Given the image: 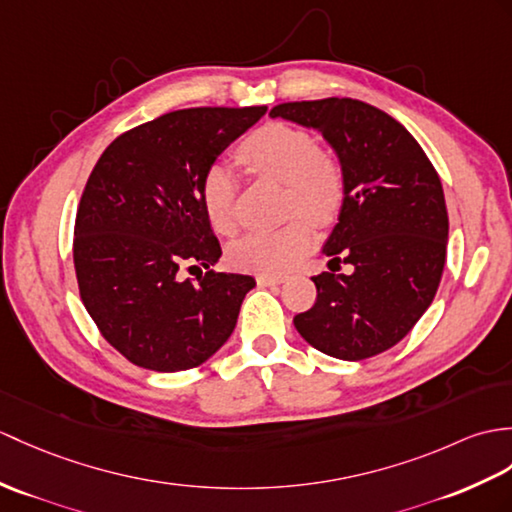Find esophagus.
I'll return each instance as SVG.
<instances>
[{
  "instance_id": "obj_1",
  "label": "esophagus",
  "mask_w": 512,
  "mask_h": 512,
  "mask_svg": "<svg viewBox=\"0 0 512 512\" xmlns=\"http://www.w3.org/2000/svg\"><path fill=\"white\" fill-rule=\"evenodd\" d=\"M283 281H285L283 275H259V277H257V283H259V285H279V283H283Z\"/></svg>"
}]
</instances>
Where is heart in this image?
Instances as JSON below:
<instances>
[{"mask_svg":"<svg viewBox=\"0 0 512 512\" xmlns=\"http://www.w3.org/2000/svg\"><path fill=\"white\" fill-rule=\"evenodd\" d=\"M240 159L255 172L285 183L288 211L307 212L314 222L325 224L334 220L342 207L344 174L340 163L318 152L316 141L305 130L285 124L261 126L244 139ZM200 200L211 227L218 233H231L235 224V178L227 165H211L202 176ZM306 217L299 213L279 229L242 235L229 246L231 264L264 275H279L292 268L314 240L311 217Z\"/></svg>","mask_w":512,"mask_h":512,"instance_id":"b5f03b06","label":"heart"}]
</instances>
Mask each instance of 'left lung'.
Segmentation results:
<instances>
[{
    "instance_id": "obj_1",
    "label": "left lung",
    "mask_w": 512,
    "mask_h": 512,
    "mask_svg": "<svg viewBox=\"0 0 512 512\" xmlns=\"http://www.w3.org/2000/svg\"><path fill=\"white\" fill-rule=\"evenodd\" d=\"M270 117L323 135L344 174L338 224L323 255L354 272L312 277L316 303L294 316V327L331 358H373L408 336L441 283L449 237L441 178L417 139L366 102H288Z\"/></svg>"
}]
</instances>
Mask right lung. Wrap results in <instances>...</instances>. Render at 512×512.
<instances>
[{"label":"right lung","instance_id":"right-lung-1","mask_svg":"<svg viewBox=\"0 0 512 512\" xmlns=\"http://www.w3.org/2000/svg\"><path fill=\"white\" fill-rule=\"evenodd\" d=\"M183 109L117 137L80 198L74 266L82 303L111 347L159 373L200 366L233 334L255 279L208 269L222 255L200 185L220 154L266 115Z\"/></svg>","mask_w":512,"mask_h":512}]
</instances>
